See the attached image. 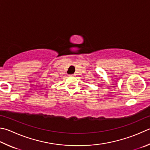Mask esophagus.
Segmentation results:
<instances>
[{
  "label": "esophagus",
  "instance_id": "34e87169",
  "mask_svg": "<svg viewBox=\"0 0 150 150\" xmlns=\"http://www.w3.org/2000/svg\"><path fill=\"white\" fill-rule=\"evenodd\" d=\"M75 74H73V75H70V76H75Z\"/></svg>",
  "mask_w": 150,
  "mask_h": 150
}]
</instances>
